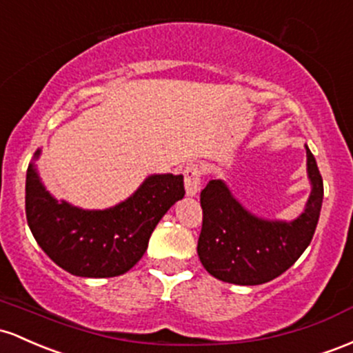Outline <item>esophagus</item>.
<instances>
[{
  "label": "esophagus",
  "mask_w": 353,
  "mask_h": 353,
  "mask_svg": "<svg viewBox=\"0 0 353 353\" xmlns=\"http://www.w3.org/2000/svg\"><path fill=\"white\" fill-rule=\"evenodd\" d=\"M183 175H185V188H187V195L190 196L196 195V192L200 190V183H201L200 166L195 163H188L185 166Z\"/></svg>",
  "instance_id": "obj_1"
}]
</instances>
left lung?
<instances>
[{"label":"left lung","instance_id":"left-lung-1","mask_svg":"<svg viewBox=\"0 0 353 353\" xmlns=\"http://www.w3.org/2000/svg\"><path fill=\"white\" fill-rule=\"evenodd\" d=\"M307 168L312 193L299 219L260 220L248 213L223 181L212 180L200 193L203 210L198 256L210 275L235 285L267 283L287 272L310 245L323 200V181L310 150Z\"/></svg>","mask_w":353,"mask_h":353}]
</instances>
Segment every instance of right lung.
I'll return each instance as SVG.
<instances>
[{"mask_svg": "<svg viewBox=\"0 0 353 353\" xmlns=\"http://www.w3.org/2000/svg\"><path fill=\"white\" fill-rule=\"evenodd\" d=\"M183 196V176L152 175L123 203L88 212L54 200L33 165L26 172V220L34 240L58 267L88 279L118 276L133 268L158 221Z\"/></svg>", "mask_w": 353, "mask_h": 353, "instance_id": "1", "label": "right lung"}]
</instances>
